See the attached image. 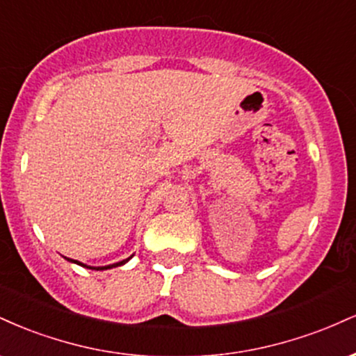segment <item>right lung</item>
Returning a JSON list of instances; mask_svg holds the SVG:
<instances>
[{"instance_id":"add662e5","label":"right lung","mask_w":356,"mask_h":356,"mask_svg":"<svg viewBox=\"0 0 356 356\" xmlns=\"http://www.w3.org/2000/svg\"><path fill=\"white\" fill-rule=\"evenodd\" d=\"M132 257V256H130ZM129 257V259H130ZM129 259H125V261H120V263H115V264H110V266H102V268H90V269H97V271H102V269H108V268H115V266H122V264H125L127 261ZM68 261H73V259H68ZM73 263H76V264H80V266H85V264H81V263H79V261H73ZM85 268H88V266H85Z\"/></svg>"}]
</instances>
